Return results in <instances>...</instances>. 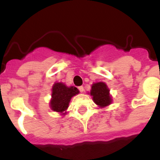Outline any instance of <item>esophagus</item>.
I'll return each mask as SVG.
<instances>
[{
  "instance_id": "1",
  "label": "esophagus",
  "mask_w": 160,
  "mask_h": 160,
  "mask_svg": "<svg viewBox=\"0 0 160 160\" xmlns=\"http://www.w3.org/2000/svg\"><path fill=\"white\" fill-rule=\"evenodd\" d=\"M78 90H79V91H80V92H81V93H82L83 91H84V88H83V87H78Z\"/></svg>"
}]
</instances>
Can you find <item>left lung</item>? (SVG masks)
Listing matches in <instances>:
<instances>
[{"label":"left lung","instance_id":"obj_1","mask_svg":"<svg viewBox=\"0 0 160 160\" xmlns=\"http://www.w3.org/2000/svg\"><path fill=\"white\" fill-rule=\"evenodd\" d=\"M109 92L110 90L105 83L97 82L93 84L90 95L93 96V100L97 105L103 107L111 103V97Z\"/></svg>","mask_w":160,"mask_h":160}]
</instances>
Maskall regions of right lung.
Masks as SVG:
<instances>
[{
    "label": "right lung",
    "instance_id": "1",
    "mask_svg": "<svg viewBox=\"0 0 160 160\" xmlns=\"http://www.w3.org/2000/svg\"><path fill=\"white\" fill-rule=\"evenodd\" d=\"M79 93L76 87H67L62 82L55 83L52 88V99L50 107L53 111L63 112L69 107V102L73 96ZM66 114V113H64Z\"/></svg>",
    "mask_w": 160,
    "mask_h": 160
}]
</instances>
